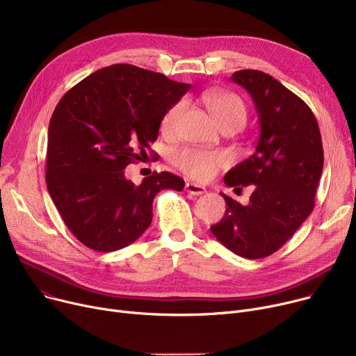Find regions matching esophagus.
Listing matches in <instances>:
<instances>
[{"instance_id":"esophagus-1","label":"esophagus","mask_w":356,"mask_h":356,"mask_svg":"<svg viewBox=\"0 0 356 356\" xmlns=\"http://www.w3.org/2000/svg\"><path fill=\"white\" fill-rule=\"evenodd\" d=\"M186 192H188L189 195L192 196H200L203 193H207V188L202 184H197V183H186Z\"/></svg>"}]
</instances>
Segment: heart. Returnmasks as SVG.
Listing matches in <instances>:
<instances>
[{
    "label": "heart",
    "instance_id": "b5f03b06",
    "mask_svg": "<svg viewBox=\"0 0 356 356\" xmlns=\"http://www.w3.org/2000/svg\"><path fill=\"white\" fill-rule=\"evenodd\" d=\"M207 99L209 102V109L216 124L220 127L228 122H241L247 121V109L234 93L228 92H209L207 93ZM184 109V101L175 102L168 108L160 122L163 134H173L181 112ZM173 163L180 168L183 173L196 180H209L212 179L220 167L227 164V156L220 152H208V149L186 147L177 149L173 156Z\"/></svg>",
    "mask_w": 356,
    "mask_h": 356
}]
</instances>
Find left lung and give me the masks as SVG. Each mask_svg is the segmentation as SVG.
<instances>
[{
	"instance_id": "obj_1",
	"label": "left lung",
	"mask_w": 356,
	"mask_h": 356,
	"mask_svg": "<svg viewBox=\"0 0 356 356\" xmlns=\"http://www.w3.org/2000/svg\"><path fill=\"white\" fill-rule=\"evenodd\" d=\"M231 81L254 101L259 138L254 154L231 168L223 181L239 191L254 184V192L247 204L220 193L227 211L211 231L234 254L257 259L282 248L312 213L323 145L312 109L270 74L244 69Z\"/></svg>"
}]
</instances>
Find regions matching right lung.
<instances>
[{
    "instance_id": "add662e5",
    "label": "right lung",
    "mask_w": 356,
    "mask_h": 356,
    "mask_svg": "<svg viewBox=\"0 0 356 356\" xmlns=\"http://www.w3.org/2000/svg\"><path fill=\"white\" fill-rule=\"evenodd\" d=\"M191 89L133 65H112L74 85L54 108L49 125L46 183L69 231L99 252L138 239L153 219L163 189L184 180L161 172L141 184L124 168L157 137L164 112Z\"/></svg>"
}]
</instances>
